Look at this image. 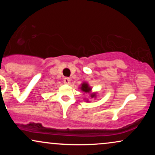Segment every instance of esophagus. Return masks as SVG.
<instances>
[{
    "mask_svg": "<svg viewBox=\"0 0 155 155\" xmlns=\"http://www.w3.org/2000/svg\"><path fill=\"white\" fill-rule=\"evenodd\" d=\"M63 81H64V83L66 84H69L71 83V79H70V78H68V77L64 78Z\"/></svg>",
    "mask_w": 155,
    "mask_h": 155,
    "instance_id": "1",
    "label": "esophagus"
}]
</instances>
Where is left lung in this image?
Segmentation results:
<instances>
[{
  "label": "left lung",
  "mask_w": 155,
  "mask_h": 155,
  "mask_svg": "<svg viewBox=\"0 0 155 155\" xmlns=\"http://www.w3.org/2000/svg\"><path fill=\"white\" fill-rule=\"evenodd\" d=\"M81 90H82L83 92H90L91 91V88L89 87V85L87 84V83H83L82 84H81ZM95 96V94H92L91 95V97H93Z\"/></svg>",
  "instance_id": "1"
}]
</instances>
